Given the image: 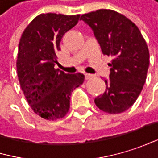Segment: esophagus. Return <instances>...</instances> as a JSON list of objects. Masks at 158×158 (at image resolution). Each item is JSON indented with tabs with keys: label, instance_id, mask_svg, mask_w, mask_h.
<instances>
[{
	"label": "esophagus",
	"instance_id": "34e87169",
	"mask_svg": "<svg viewBox=\"0 0 158 158\" xmlns=\"http://www.w3.org/2000/svg\"><path fill=\"white\" fill-rule=\"evenodd\" d=\"M94 75H92V74H85V78H86V80L88 81V80H92V78L94 77Z\"/></svg>",
	"mask_w": 158,
	"mask_h": 158
}]
</instances>
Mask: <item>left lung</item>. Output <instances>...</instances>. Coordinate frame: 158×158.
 Masks as SVG:
<instances>
[{"label":"left lung","instance_id":"1","mask_svg":"<svg viewBox=\"0 0 158 158\" xmlns=\"http://www.w3.org/2000/svg\"><path fill=\"white\" fill-rule=\"evenodd\" d=\"M81 19L93 28L103 53L112 57L106 92L94 103L106 113H122L135 103L145 83L150 57L146 41L138 27L116 11L100 9Z\"/></svg>","mask_w":158,"mask_h":158}]
</instances>
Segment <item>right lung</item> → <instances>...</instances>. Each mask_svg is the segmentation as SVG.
Wrapping results in <instances>:
<instances>
[{"instance_id": "obj_1", "label": "right lung", "mask_w": 158, "mask_h": 158, "mask_svg": "<svg viewBox=\"0 0 158 158\" xmlns=\"http://www.w3.org/2000/svg\"><path fill=\"white\" fill-rule=\"evenodd\" d=\"M80 16L39 15L25 28L19 41L16 69L20 87L34 113L47 120L67 114L71 92L84 81L81 73L66 74L54 68L61 40Z\"/></svg>"}]
</instances>
